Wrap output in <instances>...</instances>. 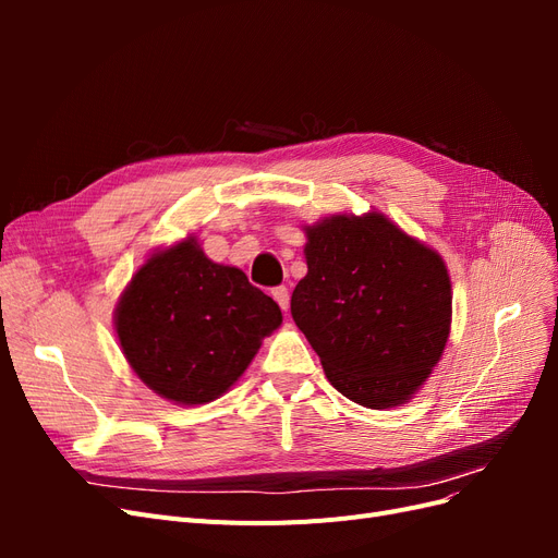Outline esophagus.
<instances>
[{"label":"esophagus","mask_w":558,"mask_h":558,"mask_svg":"<svg viewBox=\"0 0 558 558\" xmlns=\"http://www.w3.org/2000/svg\"><path fill=\"white\" fill-rule=\"evenodd\" d=\"M272 298L277 300V305L286 312V310H289V289H286V286H277V289L272 291Z\"/></svg>","instance_id":"1"}]
</instances>
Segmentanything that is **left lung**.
<instances>
[{"label": "left lung", "mask_w": 558, "mask_h": 558, "mask_svg": "<svg viewBox=\"0 0 558 558\" xmlns=\"http://www.w3.org/2000/svg\"><path fill=\"white\" fill-rule=\"evenodd\" d=\"M291 314L328 381L369 410L408 402L442 359L451 281L442 256L379 211L307 226Z\"/></svg>", "instance_id": "left-lung-1"}]
</instances>
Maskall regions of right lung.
Returning <instances> with one entry per match:
<instances>
[{"mask_svg":"<svg viewBox=\"0 0 558 558\" xmlns=\"http://www.w3.org/2000/svg\"><path fill=\"white\" fill-rule=\"evenodd\" d=\"M113 320L130 367L150 391L205 404L244 375L263 337L281 326V310L242 269L209 260L191 234L132 275Z\"/></svg>","mask_w":558,"mask_h":558,"instance_id":"obj_1","label":"right lung"}]
</instances>
